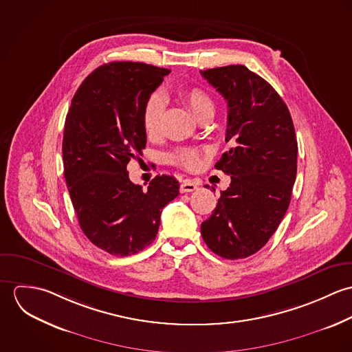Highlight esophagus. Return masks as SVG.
<instances>
[{"label":"esophagus","mask_w":352,"mask_h":352,"mask_svg":"<svg viewBox=\"0 0 352 352\" xmlns=\"http://www.w3.org/2000/svg\"><path fill=\"white\" fill-rule=\"evenodd\" d=\"M198 188V186L191 182V180H184L182 184H180V192H192Z\"/></svg>","instance_id":"1"}]
</instances>
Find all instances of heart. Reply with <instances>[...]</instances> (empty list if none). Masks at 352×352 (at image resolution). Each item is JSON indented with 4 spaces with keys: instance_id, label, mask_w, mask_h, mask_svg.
Listing matches in <instances>:
<instances>
[{
    "instance_id": "b5f03b06",
    "label": "heart",
    "mask_w": 352,
    "mask_h": 352,
    "mask_svg": "<svg viewBox=\"0 0 352 352\" xmlns=\"http://www.w3.org/2000/svg\"><path fill=\"white\" fill-rule=\"evenodd\" d=\"M180 98L186 102V105L197 119L204 113L214 112V102L201 88H197V87L183 88L180 91ZM162 112H164L162 98L157 94L151 95L142 109V126L148 137H154L160 131ZM168 161L180 168L192 170V169H197L201 162V153L194 148H179L168 155Z\"/></svg>"
}]
</instances>
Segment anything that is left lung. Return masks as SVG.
Masks as SVG:
<instances>
[{"instance_id": "8db88e82", "label": "left lung", "mask_w": 352, "mask_h": 352, "mask_svg": "<svg viewBox=\"0 0 352 352\" xmlns=\"http://www.w3.org/2000/svg\"><path fill=\"white\" fill-rule=\"evenodd\" d=\"M228 101L225 141L230 149L215 164L230 175L201 237L221 257L260 251L283 219L297 176L298 145L287 105L260 76L243 65L201 70Z\"/></svg>"}]
</instances>
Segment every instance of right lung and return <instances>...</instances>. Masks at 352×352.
Segmentation results:
<instances>
[{
  "mask_svg": "<svg viewBox=\"0 0 352 352\" xmlns=\"http://www.w3.org/2000/svg\"><path fill=\"white\" fill-rule=\"evenodd\" d=\"M169 69L109 62L77 89L65 120V180L88 240L115 256L135 254L154 241L162 208L179 195L173 176H155L142 191L127 164L146 146L142 109Z\"/></svg>",
  "mask_w": 352,
  "mask_h": 352,
  "instance_id": "add662e5",
  "label": "right lung"
}]
</instances>
